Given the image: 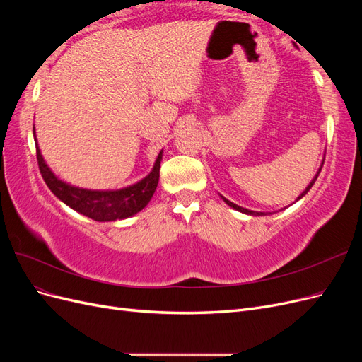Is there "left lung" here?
<instances>
[{
	"label": "left lung",
	"mask_w": 362,
	"mask_h": 362,
	"mask_svg": "<svg viewBox=\"0 0 362 362\" xmlns=\"http://www.w3.org/2000/svg\"><path fill=\"white\" fill-rule=\"evenodd\" d=\"M323 161H325V158H323ZM323 161H322V164H320V168H319V170H317V173H315V177L311 180V182L308 184V185H306V189L298 196V199H296L294 202H298L299 199H302L303 198V196L306 194V193H308L310 192V189L313 187V185H314V182H315V180H317V177H319V173H320V170H322V166H323ZM221 198L225 201V204H228L229 206H231V208H234V210H237V211H240V213H245V214H249V216H269V214H272V213H262V211H252V210H247V208H243V206H240V205H237V204H234V202H231V201H228L226 198H223V196L221 194ZM293 202V204H294ZM287 208V206H286ZM282 210H284V208H282Z\"/></svg>",
	"instance_id": "obj_1"
}]
</instances>
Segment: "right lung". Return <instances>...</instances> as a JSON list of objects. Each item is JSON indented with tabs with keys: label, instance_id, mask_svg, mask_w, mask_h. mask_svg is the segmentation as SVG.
Masks as SVG:
<instances>
[{
	"label": "right lung",
	"instance_id": "1",
	"mask_svg": "<svg viewBox=\"0 0 362 362\" xmlns=\"http://www.w3.org/2000/svg\"><path fill=\"white\" fill-rule=\"evenodd\" d=\"M33 136H35L37 163L43 181L47 182L49 190L56 194L62 202L71 206L76 213L93 218L96 222L124 221V218H128L144 210L156 193L160 178V163L163 160V149L160 151V154L154 163V168H152V170L145 178H141L140 181L131 185H127L124 189L92 190L75 187L72 184L62 181L57 175L51 170L45 158L42 156L36 139L35 127H33Z\"/></svg>",
	"mask_w": 362,
	"mask_h": 362
}]
</instances>
